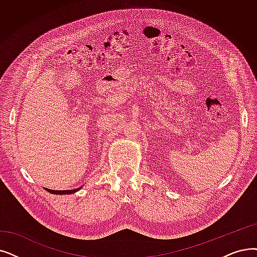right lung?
I'll list each match as a JSON object with an SVG mask.
<instances>
[{
  "label": "right lung",
  "instance_id": "1",
  "mask_svg": "<svg viewBox=\"0 0 257 257\" xmlns=\"http://www.w3.org/2000/svg\"><path fill=\"white\" fill-rule=\"evenodd\" d=\"M46 189V188H45ZM81 188H77V189H73V190H50V189H46V190L52 194H70L73 192H76L77 190H80Z\"/></svg>",
  "mask_w": 257,
  "mask_h": 257
}]
</instances>
